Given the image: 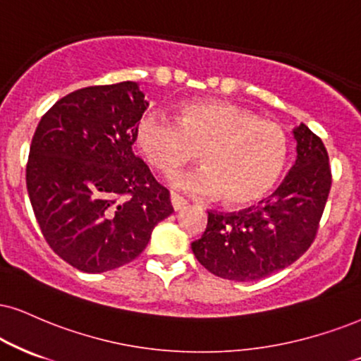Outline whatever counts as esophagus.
Masks as SVG:
<instances>
[{
	"mask_svg": "<svg viewBox=\"0 0 361 361\" xmlns=\"http://www.w3.org/2000/svg\"><path fill=\"white\" fill-rule=\"evenodd\" d=\"M171 204H172V207L176 209V211H179V209L188 206V201H185L182 195L176 194V192H171Z\"/></svg>",
	"mask_w": 361,
	"mask_h": 361,
	"instance_id": "esophagus-1",
	"label": "esophagus"
}]
</instances>
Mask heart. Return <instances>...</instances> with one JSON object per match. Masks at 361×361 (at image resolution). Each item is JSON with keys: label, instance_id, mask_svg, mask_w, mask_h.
Returning a JSON list of instances; mask_svg holds the SVG:
<instances>
[{"label": "heart", "instance_id": "1", "mask_svg": "<svg viewBox=\"0 0 361 361\" xmlns=\"http://www.w3.org/2000/svg\"><path fill=\"white\" fill-rule=\"evenodd\" d=\"M135 145L150 166L172 173L201 160L206 167L173 184L204 197L224 195L233 207L255 206L268 195L286 167L289 142L279 123L228 102H190L176 120L145 112Z\"/></svg>", "mask_w": 361, "mask_h": 361}]
</instances>
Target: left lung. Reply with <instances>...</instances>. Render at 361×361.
<instances>
[{
    "instance_id": "8db88e82",
    "label": "left lung",
    "mask_w": 361,
    "mask_h": 361,
    "mask_svg": "<svg viewBox=\"0 0 361 361\" xmlns=\"http://www.w3.org/2000/svg\"><path fill=\"white\" fill-rule=\"evenodd\" d=\"M295 166L268 199L239 212H207L192 252L212 274L256 281L293 264L313 244L331 189L330 159L305 123L295 128Z\"/></svg>"
}]
</instances>
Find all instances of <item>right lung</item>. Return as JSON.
I'll return each instance as SVG.
<instances>
[{"instance_id": "1", "label": "right lung", "mask_w": 361, "mask_h": 361, "mask_svg": "<svg viewBox=\"0 0 361 361\" xmlns=\"http://www.w3.org/2000/svg\"><path fill=\"white\" fill-rule=\"evenodd\" d=\"M147 102L135 82L75 90L39 120L26 189L44 241L83 273L135 259L173 209L169 190L133 154Z\"/></svg>"}]
</instances>
